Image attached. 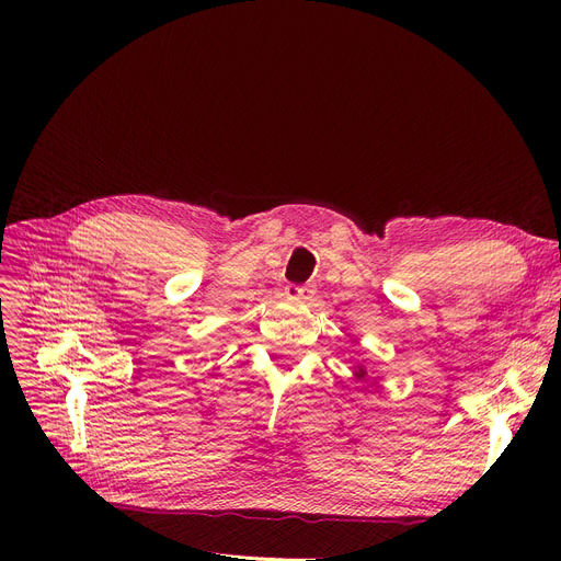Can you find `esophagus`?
I'll return each mask as SVG.
<instances>
[{
    "label": "esophagus",
    "mask_w": 561,
    "mask_h": 561,
    "mask_svg": "<svg viewBox=\"0 0 561 561\" xmlns=\"http://www.w3.org/2000/svg\"><path fill=\"white\" fill-rule=\"evenodd\" d=\"M313 286H298V284H288L286 286V296L288 298H298V300H309L313 296Z\"/></svg>",
    "instance_id": "34e87169"
}]
</instances>
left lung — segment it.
<instances>
[{
  "label": "left lung",
  "mask_w": 561,
  "mask_h": 561,
  "mask_svg": "<svg viewBox=\"0 0 561 561\" xmlns=\"http://www.w3.org/2000/svg\"><path fill=\"white\" fill-rule=\"evenodd\" d=\"M357 375H359V377H364V375H366V370H364V368H359V373H357Z\"/></svg>",
  "instance_id": "8db88e82"
}]
</instances>
